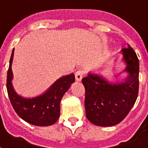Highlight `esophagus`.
<instances>
[{
	"instance_id": "34e87169",
	"label": "esophagus",
	"mask_w": 148,
	"mask_h": 148,
	"mask_svg": "<svg viewBox=\"0 0 148 148\" xmlns=\"http://www.w3.org/2000/svg\"><path fill=\"white\" fill-rule=\"evenodd\" d=\"M83 76H84V71L78 70L75 73V78H76V80H77V81H80Z\"/></svg>"
}]
</instances>
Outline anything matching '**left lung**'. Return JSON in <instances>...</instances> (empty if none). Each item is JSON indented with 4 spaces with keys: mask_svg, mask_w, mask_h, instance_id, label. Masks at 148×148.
Returning a JSON list of instances; mask_svg holds the SVG:
<instances>
[{
    "mask_svg": "<svg viewBox=\"0 0 148 148\" xmlns=\"http://www.w3.org/2000/svg\"><path fill=\"white\" fill-rule=\"evenodd\" d=\"M128 76L122 83L111 84L102 77L89 73L82 79L85 88L87 119L97 126H113L127 116L135 103L139 88V61L128 44L122 50Z\"/></svg>",
    "mask_w": 148,
    "mask_h": 148,
    "instance_id": "obj_1",
    "label": "left lung"
}]
</instances>
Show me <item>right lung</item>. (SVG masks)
I'll return each mask as SVG.
<instances>
[{
	"label": "right lung",
	"instance_id": "add662e5",
	"mask_svg": "<svg viewBox=\"0 0 148 148\" xmlns=\"http://www.w3.org/2000/svg\"><path fill=\"white\" fill-rule=\"evenodd\" d=\"M14 49L10 59L7 78V90L12 106L18 116L28 123L36 126H49L57 122L60 116V103L64 94L74 82V74L62 77L56 80L49 90L34 98H24L14 90L12 85V62Z\"/></svg>",
	"mask_w": 148,
	"mask_h": 148
}]
</instances>
